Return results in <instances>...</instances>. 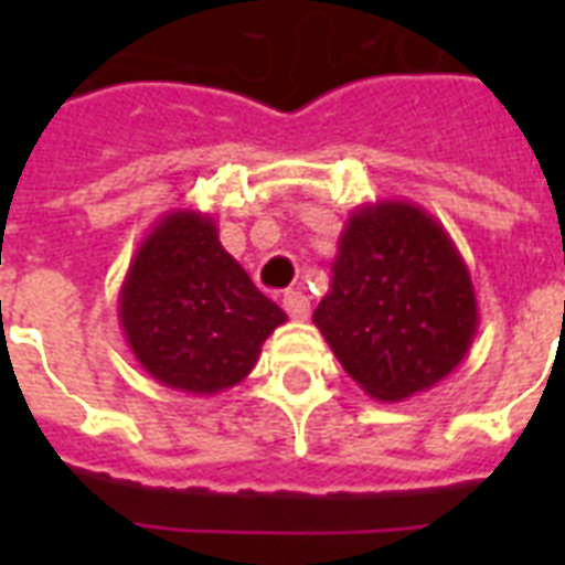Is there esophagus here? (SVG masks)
<instances>
[{
	"label": "esophagus",
	"instance_id": "34e87169",
	"mask_svg": "<svg viewBox=\"0 0 565 565\" xmlns=\"http://www.w3.org/2000/svg\"><path fill=\"white\" fill-rule=\"evenodd\" d=\"M284 310H287V317L290 319H308L310 317V301L305 292L299 290H287L281 299Z\"/></svg>",
	"mask_w": 565,
	"mask_h": 565
}]
</instances>
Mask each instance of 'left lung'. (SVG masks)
Masks as SVG:
<instances>
[{
    "label": "left lung",
    "mask_w": 565,
    "mask_h": 565,
    "mask_svg": "<svg viewBox=\"0 0 565 565\" xmlns=\"http://www.w3.org/2000/svg\"><path fill=\"white\" fill-rule=\"evenodd\" d=\"M313 326L363 393L404 402L460 366L478 301L443 222L395 199L349 213Z\"/></svg>",
    "instance_id": "left-lung-1"
}]
</instances>
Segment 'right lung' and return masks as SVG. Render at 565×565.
Returning <instances> with one entry per match:
<instances>
[{"mask_svg":"<svg viewBox=\"0 0 565 565\" xmlns=\"http://www.w3.org/2000/svg\"><path fill=\"white\" fill-rule=\"evenodd\" d=\"M287 322L222 248L213 216L163 213L119 287V326L137 363L163 386L216 395L255 370L260 345Z\"/></svg>","mask_w":565,"mask_h":565,"instance_id":"add662e5","label":"right lung"}]
</instances>
